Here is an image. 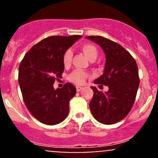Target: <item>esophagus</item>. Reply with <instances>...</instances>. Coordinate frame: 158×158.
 <instances>
[{
  "label": "esophagus",
  "mask_w": 158,
  "mask_h": 158,
  "mask_svg": "<svg viewBox=\"0 0 158 158\" xmlns=\"http://www.w3.org/2000/svg\"><path fill=\"white\" fill-rule=\"evenodd\" d=\"M82 89V87H81V86H76V91H77V92H79V91H80Z\"/></svg>",
  "instance_id": "1"
}]
</instances>
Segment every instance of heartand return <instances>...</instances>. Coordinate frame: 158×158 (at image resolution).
I'll return each instance as SVG.
<instances>
[{
    "mask_svg": "<svg viewBox=\"0 0 158 158\" xmlns=\"http://www.w3.org/2000/svg\"><path fill=\"white\" fill-rule=\"evenodd\" d=\"M81 50L82 51L85 56L90 61H94L98 56V49L95 45L91 44H84L81 46ZM73 59V52L71 49H68L64 52L63 55V63L64 66L68 67L70 66ZM89 76L88 73L82 70H74L69 75V80L76 85H82L85 82V79Z\"/></svg>",
    "mask_w": 158,
    "mask_h": 158,
    "instance_id": "heart-1",
    "label": "heart"
}]
</instances>
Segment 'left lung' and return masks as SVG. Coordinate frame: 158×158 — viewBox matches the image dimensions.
Here are the masks:
<instances>
[{"label": "left lung", "mask_w": 158, "mask_h": 158, "mask_svg": "<svg viewBox=\"0 0 158 158\" xmlns=\"http://www.w3.org/2000/svg\"><path fill=\"white\" fill-rule=\"evenodd\" d=\"M86 39L98 44L106 54L104 73L94 81L109 86L106 92L92 86L94 94L89 102L91 112L100 123L112 125L125 118L133 107L140 79L137 63L120 44L101 36Z\"/></svg>", "instance_id": "obj_1"}]
</instances>
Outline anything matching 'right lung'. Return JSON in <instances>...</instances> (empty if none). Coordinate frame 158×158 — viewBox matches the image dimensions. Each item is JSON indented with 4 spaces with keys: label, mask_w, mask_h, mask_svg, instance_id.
<instances>
[{
    "label": "right lung",
    "mask_w": 158,
    "mask_h": 158,
    "mask_svg": "<svg viewBox=\"0 0 158 158\" xmlns=\"http://www.w3.org/2000/svg\"><path fill=\"white\" fill-rule=\"evenodd\" d=\"M79 38L80 35L48 36L35 44L20 62L18 82L23 102L41 123L56 125L69 114L76 87L67 82L63 88L54 89L53 83L64 71L63 53Z\"/></svg>",
    "instance_id": "obj_1"
}]
</instances>
